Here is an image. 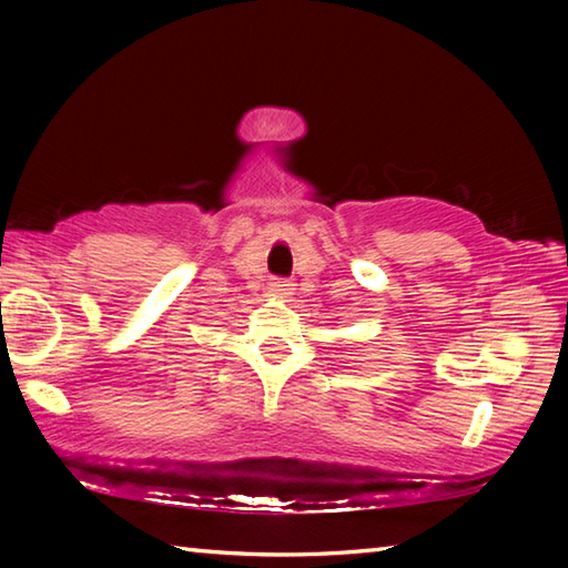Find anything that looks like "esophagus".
<instances>
[{"instance_id": "esophagus-1", "label": "esophagus", "mask_w": 568, "mask_h": 568, "mask_svg": "<svg viewBox=\"0 0 568 568\" xmlns=\"http://www.w3.org/2000/svg\"><path fill=\"white\" fill-rule=\"evenodd\" d=\"M293 283L291 281H285V277H273L271 281V293L273 295H277V297H287V295H293Z\"/></svg>"}]
</instances>
